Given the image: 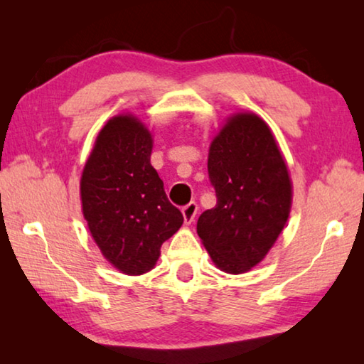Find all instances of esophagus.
I'll return each mask as SVG.
<instances>
[{
  "label": "esophagus",
  "mask_w": 364,
  "mask_h": 364,
  "mask_svg": "<svg viewBox=\"0 0 364 364\" xmlns=\"http://www.w3.org/2000/svg\"><path fill=\"white\" fill-rule=\"evenodd\" d=\"M197 204L194 200H191L189 204H186L184 205L183 208H181V212H183V217H184V223L186 225H189L191 221H194V218H196V213H197Z\"/></svg>",
  "instance_id": "34e87169"
}]
</instances>
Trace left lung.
I'll return each instance as SVG.
<instances>
[{
	"label": "left lung",
	"mask_w": 364,
	"mask_h": 364,
	"mask_svg": "<svg viewBox=\"0 0 364 364\" xmlns=\"http://www.w3.org/2000/svg\"><path fill=\"white\" fill-rule=\"evenodd\" d=\"M207 167L217 205L197 220V234L220 269L245 273L263 260L289 218L286 162L267 123L237 114L212 141Z\"/></svg>",
	"instance_id": "8db88e82"
}]
</instances>
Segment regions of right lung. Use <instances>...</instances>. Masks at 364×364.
<instances>
[{"label": "right lung", "mask_w": 364, "mask_h": 364, "mask_svg": "<svg viewBox=\"0 0 364 364\" xmlns=\"http://www.w3.org/2000/svg\"><path fill=\"white\" fill-rule=\"evenodd\" d=\"M152 138L133 115L106 123L80 183L85 220L102 255L125 274L154 268L183 215L151 165Z\"/></svg>", "instance_id": "add662e5"}]
</instances>
